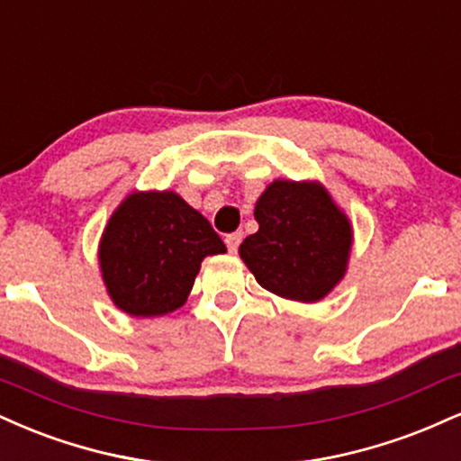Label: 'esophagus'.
Segmentation results:
<instances>
[{"label": "esophagus", "mask_w": 461, "mask_h": 461, "mask_svg": "<svg viewBox=\"0 0 461 461\" xmlns=\"http://www.w3.org/2000/svg\"><path fill=\"white\" fill-rule=\"evenodd\" d=\"M240 242H242L240 231H234V234L225 236V245H227V249H230V253H236L238 247H240Z\"/></svg>", "instance_id": "obj_1"}]
</instances>
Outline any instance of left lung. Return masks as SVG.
Instances as JSON below:
<instances>
[{
	"instance_id": "1",
	"label": "left lung",
	"mask_w": 461,
	"mask_h": 461,
	"mask_svg": "<svg viewBox=\"0 0 461 461\" xmlns=\"http://www.w3.org/2000/svg\"><path fill=\"white\" fill-rule=\"evenodd\" d=\"M259 230L238 253L264 290L318 303L341 284L354 242L352 223L318 180H275L255 202Z\"/></svg>"
}]
</instances>
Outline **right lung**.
Returning <instances> with one entry per match:
<instances>
[{
	"mask_svg": "<svg viewBox=\"0 0 461 461\" xmlns=\"http://www.w3.org/2000/svg\"><path fill=\"white\" fill-rule=\"evenodd\" d=\"M225 251L206 216L176 191H132L104 225L98 268L120 312L157 318L186 303L203 258Z\"/></svg>",
	"mask_w": 461,
	"mask_h": 461,
	"instance_id": "1",
	"label": "right lung"
}]
</instances>
